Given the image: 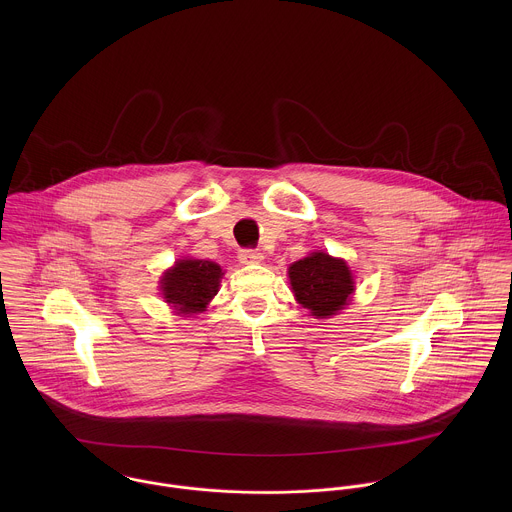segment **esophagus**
<instances>
[{
  "instance_id": "esophagus-1",
  "label": "esophagus",
  "mask_w": 512,
  "mask_h": 512,
  "mask_svg": "<svg viewBox=\"0 0 512 512\" xmlns=\"http://www.w3.org/2000/svg\"><path fill=\"white\" fill-rule=\"evenodd\" d=\"M238 258H240V262H242V264H260V262L264 260V254H262L260 250L244 248V250H240Z\"/></svg>"
}]
</instances>
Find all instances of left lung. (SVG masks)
Returning a JSON list of instances; mask_svg holds the SVG:
<instances>
[{
	"label": "left lung",
	"instance_id": "1",
	"mask_svg": "<svg viewBox=\"0 0 512 512\" xmlns=\"http://www.w3.org/2000/svg\"><path fill=\"white\" fill-rule=\"evenodd\" d=\"M292 292L317 319L337 315L355 292L353 274L345 260L325 252H311L288 268Z\"/></svg>",
	"mask_w": 512,
	"mask_h": 512
}]
</instances>
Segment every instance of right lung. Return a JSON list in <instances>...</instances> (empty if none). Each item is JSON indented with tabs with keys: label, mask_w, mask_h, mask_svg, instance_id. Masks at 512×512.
Returning <instances> with one entry per match:
<instances>
[{
	"label": "right lung",
	"mask_w": 512,
	"mask_h": 512,
	"mask_svg": "<svg viewBox=\"0 0 512 512\" xmlns=\"http://www.w3.org/2000/svg\"><path fill=\"white\" fill-rule=\"evenodd\" d=\"M222 270L211 260H177L161 278V295L177 313H203L209 301L219 292Z\"/></svg>",
	"instance_id": "obj_1"
}]
</instances>
